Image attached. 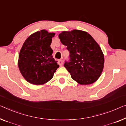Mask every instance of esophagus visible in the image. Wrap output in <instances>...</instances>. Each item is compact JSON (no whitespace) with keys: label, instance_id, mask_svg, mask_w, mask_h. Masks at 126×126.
Listing matches in <instances>:
<instances>
[{"label":"esophagus","instance_id":"1","mask_svg":"<svg viewBox=\"0 0 126 126\" xmlns=\"http://www.w3.org/2000/svg\"><path fill=\"white\" fill-rule=\"evenodd\" d=\"M63 63V61L62 59H60L58 61V64H59L60 65H62Z\"/></svg>","mask_w":126,"mask_h":126}]
</instances>
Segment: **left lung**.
<instances>
[{
    "label": "left lung",
    "mask_w": 126,
    "mask_h": 126,
    "mask_svg": "<svg viewBox=\"0 0 126 126\" xmlns=\"http://www.w3.org/2000/svg\"><path fill=\"white\" fill-rule=\"evenodd\" d=\"M59 38L69 52V60L64 66L72 79L81 85L96 81L104 65V54L96 41L86 32L76 29L62 32Z\"/></svg>",
    "instance_id": "left-lung-1"
}]
</instances>
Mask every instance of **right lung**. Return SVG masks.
<instances>
[{
	"mask_svg": "<svg viewBox=\"0 0 126 126\" xmlns=\"http://www.w3.org/2000/svg\"><path fill=\"white\" fill-rule=\"evenodd\" d=\"M55 33L41 30L31 34L22 45L18 65L22 76L29 83L42 85L53 78L59 67L52 58L50 47Z\"/></svg>",
	"mask_w": 126,
	"mask_h": 126,
	"instance_id": "right-lung-1",
	"label": "right lung"
}]
</instances>
